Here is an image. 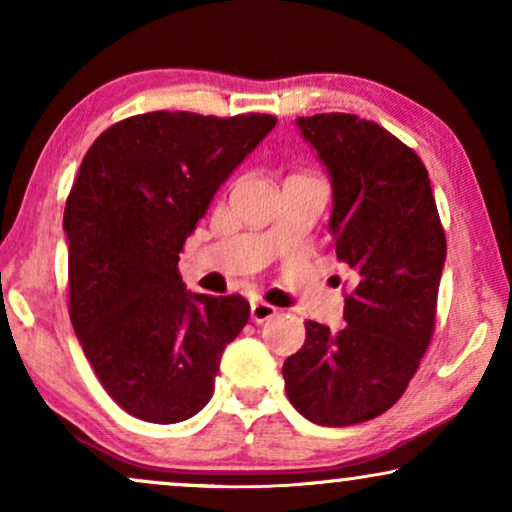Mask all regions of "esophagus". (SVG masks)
Here are the masks:
<instances>
[{
  "label": "esophagus",
  "mask_w": 512,
  "mask_h": 512,
  "mask_svg": "<svg viewBox=\"0 0 512 512\" xmlns=\"http://www.w3.org/2000/svg\"><path fill=\"white\" fill-rule=\"evenodd\" d=\"M275 314H277L275 305L263 303V300H254V303H251V319H254L256 324H263V321L272 319Z\"/></svg>",
  "instance_id": "obj_1"
}]
</instances>
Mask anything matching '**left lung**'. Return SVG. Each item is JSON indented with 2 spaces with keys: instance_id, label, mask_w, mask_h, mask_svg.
Returning a JSON list of instances; mask_svg holds the SVG:
<instances>
[{
  "instance_id": "1",
  "label": "left lung",
  "mask_w": 512,
  "mask_h": 512,
  "mask_svg": "<svg viewBox=\"0 0 512 512\" xmlns=\"http://www.w3.org/2000/svg\"><path fill=\"white\" fill-rule=\"evenodd\" d=\"M296 125L331 179L328 230L354 289L342 331L305 321V345L282 368L286 396L314 424L349 426L387 412L417 373L447 244L429 172L401 139L354 114Z\"/></svg>"
}]
</instances>
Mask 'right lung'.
Masks as SVG:
<instances>
[{"mask_svg":"<svg viewBox=\"0 0 512 512\" xmlns=\"http://www.w3.org/2000/svg\"><path fill=\"white\" fill-rule=\"evenodd\" d=\"M275 123L151 111L111 125L83 158L62 219L69 317L102 387L132 417L177 424L214 394L249 303L186 291L179 251Z\"/></svg>","mask_w":512,"mask_h":512,"instance_id":"add662e5","label":"right lung"}]
</instances>
